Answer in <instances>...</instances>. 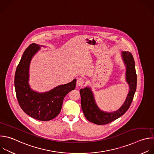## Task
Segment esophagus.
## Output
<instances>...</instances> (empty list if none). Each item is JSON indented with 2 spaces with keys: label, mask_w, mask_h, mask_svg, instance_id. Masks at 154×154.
<instances>
[{
  "label": "esophagus",
  "mask_w": 154,
  "mask_h": 154,
  "mask_svg": "<svg viewBox=\"0 0 154 154\" xmlns=\"http://www.w3.org/2000/svg\"><path fill=\"white\" fill-rule=\"evenodd\" d=\"M85 83V80L83 78H79L77 80V85L78 86H82Z\"/></svg>",
  "instance_id": "34e87169"
}]
</instances>
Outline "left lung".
Returning <instances> with one entry per match:
<instances>
[{
    "instance_id": "1",
    "label": "left lung",
    "mask_w": 154,
    "mask_h": 154,
    "mask_svg": "<svg viewBox=\"0 0 154 154\" xmlns=\"http://www.w3.org/2000/svg\"><path fill=\"white\" fill-rule=\"evenodd\" d=\"M122 58L126 67V80L129 86L128 94L123 105L117 111L107 112L97 106L91 88L80 90L81 106L86 119L93 123L102 125L108 124L123 116L129 108L137 88V74L133 56L129 51H122Z\"/></svg>"
}]
</instances>
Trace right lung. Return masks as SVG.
I'll use <instances>...</instances> for the list:
<instances>
[{"label":"right lung","mask_w":154,"mask_h":154,"mask_svg":"<svg viewBox=\"0 0 154 154\" xmlns=\"http://www.w3.org/2000/svg\"><path fill=\"white\" fill-rule=\"evenodd\" d=\"M40 46L32 43L25 49L16 68L14 86L16 97L22 109L29 116L40 121H49L60 112L64 97L75 88L76 79L59 85L49 91L39 93L31 89L29 83V68L32 57L40 49Z\"/></svg>","instance_id":"obj_1"}]
</instances>
